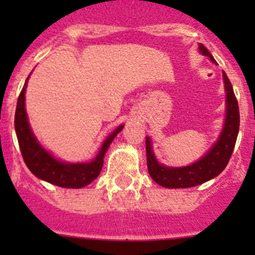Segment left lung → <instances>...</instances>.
<instances>
[{
  "label": "left lung",
  "mask_w": 255,
  "mask_h": 255,
  "mask_svg": "<svg viewBox=\"0 0 255 255\" xmlns=\"http://www.w3.org/2000/svg\"><path fill=\"white\" fill-rule=\"evenodd\" d=\"M199 51L202 55L209 57V60L216 64L213 56L203 44H199ZM222 78H224L225 92H226V117H225L224 128L221 130L217 140L212 144L208 152L202 155L198 161L184 167L164 166L155 158L149 136L145 138L148 172L158 185L168 189L191 188V186L200 185L218 176L229 163L239 134L240 114H239V105L233 85L225 71H222Z\"/></svg>",
  "instance_id": "obj_1"
}]
</instances>
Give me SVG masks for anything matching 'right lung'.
Returning <instances> with one entry per match:
<instances>
[{
  "instance_id": "obj_1",
  "label": "right lung",
  "mask_w": 255,
  "mask_h": 255,
  "mask_svg": "<svg viewBox=\"0 0 255 255\" xmlns=\"http://www.w3.org/2000/svg\"><path fill=\"white\" fill-rule=\"evenodd\" d=\"M28 79L21 89L15 112V131L26 167L38 179L44 180L53 185L69 189L84 188L100 175L106 152L115 136L124 129V125L117 126L116 130L108 135L93 161L79 163L60 161L52 153L44 149L30 128L25 110V91Z\"/></svg>"
}]
</instances>
